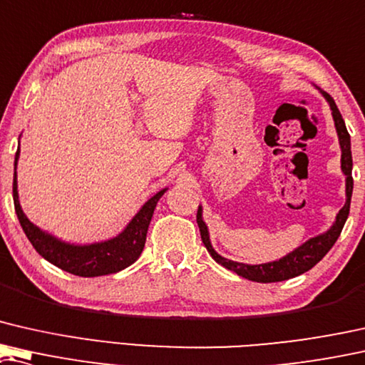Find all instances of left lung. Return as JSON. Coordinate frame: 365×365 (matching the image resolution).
Returning a JSON list of instances; mask_svg holds the SVG:
<instances>
[{
	"instance_id": "1",
	"label": "left lung",
	"mask_w": 365,
	"mask_h": 365,
	"mask_svg": "<svg viewBox=\"0 0 365 365\" xmlns=\"http://www.w3.org/2000/svg\"><path fill=\"white\" fill-rule=\"evenodd\" d=\"M324 98L327 100V103H329V107L332 110V120H334L337 138H339V146H341V170L346 176V204L344 207L339 210V214L336 215L334 224L331 225L329 230H326L324 234L313 237V239L306 240L303 245L294 248L293 252H289L288 255L279 258V260L260 263V265H247V263H240V262L229 260V258H224L214 250V247L210 244V239H209L207 225H205V222L202 220V207L199 205L197 225L200 230L202 244L205 245V248H207L210 257H212L219 265L225 267L227 270L235 272L239 277H244L247 279H252V282H258V283H274V282H283V279L298 277V274L311 270V268H313L316 263H318L321 258L331 250L332 245L336 244L337 237L341 235L342 227H344L347 215H349L352 186H354L351 136L347 133L346 123L341 117L339 110L336 107L334 100H332L331 95L327 93H324Z\"/></svg>"
}]
</instances>
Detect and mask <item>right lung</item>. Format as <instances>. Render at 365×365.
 Masks as SVG:
<instances>
[{"instance_id": "right-lung-1", "label": "right lung", "mask_w": 365, "mask_h": 365, "mask_svg": "<svg viewBox=\"0 0 365 365\" xmlns=\"http://www.w3.org/2000/svg\"><path fill=\"white\" fill-rule=\"evenodd\" d=\"M19 160V148L14 156V179H13V200L14 209L18 214L19 224L23 227L26 237L36 248L41 257L56 265L61 270L68 272L77 277H102V274L117 273L123 268L130 267L131 263L138 260L145 248L148 227L155 212L158 200L168 189H161L151 199H148L135 217L128 222V225L113 239L95 242V244L77 245L68 244L57 237L41 230L34 225L23 212L18 195V179H16V166Z\"/></svg>"}]
</instances>
